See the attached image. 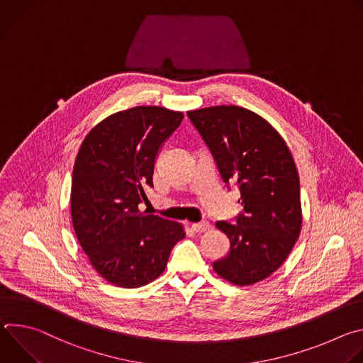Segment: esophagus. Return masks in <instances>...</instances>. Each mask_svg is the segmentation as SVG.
I'll return each instance as SVG.
<instances>
[{
	"instance_id": "obj_1",
	"label": "esophagus",
	"mask_w": 363,
	"mask_h": 363,
	"mask_svg": "<svg viewBox=\"0 0 363 363\" xmlns=\"http://www.w3.org/2000/svg\"><path fill=\"white\" fill-rule=\"evenodd\" d=\"M191 230H192L194 233H205V231L210 230V223H206V221L195 223V224L191 225Z\"/></svg>"
}]
</instances>
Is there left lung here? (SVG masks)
<instances>
[{"instance_id":"1","label":"left lung","mask_w":363,"mask_h":363,"mask_svg":"<svg viewBox=\"0 0 363 363\" xmlns=\"http://www.w3.org/2000/svg\"><path fill=\"white\" fill-rule=\"evenodd\" d=\"M188 118L214 155L225 184L237 182L244 214L237 224L217 221L230 240L214 272L235 286L272 276L289 257L301 231L300 181L283 136L260 115L221 105L188 111Z\"/></svg>"}]
</instances>
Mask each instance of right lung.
Listing matches in <instances>:
<instances>
[{"label": "right lung", "mask_w": 363, "mask_h": 363, "mask_svg": "<svg viewBox=\"0 0 363 363\" xmlns=\"http://www.w3.org/2000/svg\"><path fill=\"white\" fill-rule=\"evenodd\" d=\"M184 113L136 106L99 122L80 145L73 167L70 211L76 237L93 269L118 287L138 289L157 280L184 225L139 210L153 186L161 143Z\"/></svg>", "instance_id": "add662e5"}]
</instances>
